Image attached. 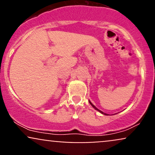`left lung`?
I'll list each match as a JSON object with an SVG mask.
<instances>
[{"label":"left lung","instance_id":"left-lung-1","mask_svg":"<svg viewBox=\"0 0 155 155\" xmlns=\"http://www.w3.org/2000/svg\"><path fill=\"white\" fill-rule=\"evenodd\" d=\"M89 103H90V105H91V106H92V107H93L94 108H95V110H97V111H98L99 112H100V113H101V114H104V115H109V114H106V113H104V112L101 111V110H99V109H98V108H96V107H95V106H94V105H93V104H92L91 102H90V101H89Z\"/></svg>","mask_w":155,"mask_h":155}]
</instances>
